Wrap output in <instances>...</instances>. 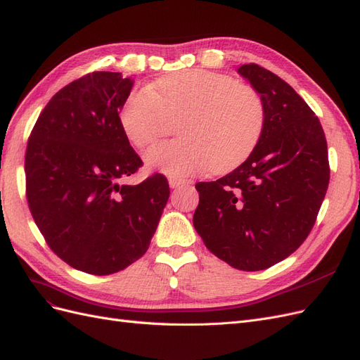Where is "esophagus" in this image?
Returning a JSON list of instances; mask_svg holds the SVG:
<instances>
[{
    "label": "esophagus",
    "instance_id": "esophagus-1",
    "mask_svg": "<svg viewBox=\"0 0 360 360\" xmlns=\"http://www.w3.org/2000/svg\"><path fill=\"white\" fill-rule=\"evenodd\" d=\"M168 181H169V186H171L172 189L180 188V186H183V184H188V183H189V181H186V180H181V179H174V177H171Z\"/></svg>",
    "mask_w": 360,
    "mask_h": 360
}]
</instances>
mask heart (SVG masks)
<instances>
[{
  "mask_svg": "<svg viewBox=\"0 0 360 360\" xmlns=\"http://www.w3.org/2000/svg\"><path fill=\"white\" fill-rule=\"evenodd\" d=\"M180 120V141L150 148V168L171 177L230 171L255 148L266 124V103L255 86L202 69L172 73L132 91L120 124L134 146L144 148L171 134Z\"/></svg>",
  "mask_w": 360,
  "mask_h": 360,
  "instance_id": "1",
  "label": "heart"
}]
</instances>
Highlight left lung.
I'll list each match as a JSON object with an SVG mask.
<instances>
[{"mask_svg":"<svg viewBox=\"0 0 360 360\" xmlns=\"http://www.w3.org/2000/svg\"><path fill=\"white\" fill-rule=\"evenodd\" d=\"M259 91L266 124L252 153L216 181L195 184L193 226L234 269L257 271L291 255L308 237L329 186L328 143L319 117L278 75L243 64Z\"/></svg>","mask_w":360,"mask_h":360,"instance_id":"1","label":"left lung"}]
</instances>
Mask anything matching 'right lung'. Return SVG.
<instances>
[{"label":"right lung","mask_w":360,"mask_h":360,"mask_svg":"<svg viewBox=\"0 0 360 360\" xmlns=\"http://www.w3.org/2000/svg\"><path fill=\"white\" fill-rule=\"evenodd\" d=\"M134 79L93 72L48 102L25 153L27 200L49 248L73 269L111 275L143 257L169 198L162 174L122 183L143 160L120 124Z\"/></svg>","instance_id":"1"}]
</instances>
